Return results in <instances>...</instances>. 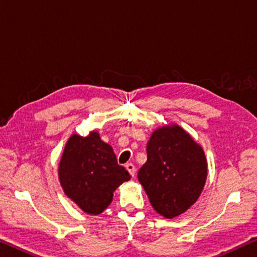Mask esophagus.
<instances>
[{"mask_svg": "<svg viewBox=\"0 0 257 257\" xmlns=\"http://www.w3.org/2000/svg\"><path fill=\"white\" fill-rule=\"evenodd\" d=\"M125 169H127L128 172H129L130 176H132V177H135V174H136V168H135V166H134L133 164H127V165H125Z\"/></svg>", "mask_w": 257, "mask_h": 257, "instance_id": "1", "label": "esophagus"}]
</instances>
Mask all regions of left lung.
Instances as JSON below:
<instances>
[{
    "label": "left lung",
    "instance_id": "obj_1",
    "mask_svg": "<svg viewBox=\"0 0 257 257\" xmlns=\"http://www.w3.org/2000/svg\"><path fill=\"white\" fill-rule=\"evenodd\" d=\"M148 161L138 172L154 210L174 218L198 200L207 180V159L186 130L169 123L154 130L146 146Z\"/></svg>",
    "mask_w": 257,
    "mask_h": 257
}]
</instances>
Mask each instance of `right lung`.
<instances>
[{
    "label": "right lung",
    "mask_w": 257,
    "mask_h": 257,
    "mask_svg": "<svg viewBox=\"0 0 257 257\" xmlns=\"http://www.w3.org/2000/svg\"><path fill=\"white\" fill-rule=\"evenodd\" d=\"M64 193L84 213L99 215L113 200V193L130 180L123 167L117 165L111 145L91 130L85 137L76 134L68 138L58 166Z\"/></svg>",
    "instance_id": "1"
}]
</instances>
